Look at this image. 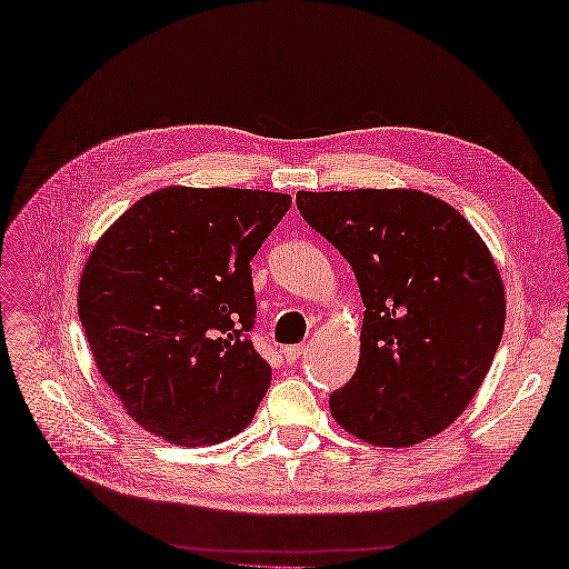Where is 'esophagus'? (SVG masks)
<instances>
[{"mask_svg":"<svg viewBox=\"0 0 569 569\" xmlns=\"http://www.w3.org/2000/svg\"><path fill=\"white\" fill-rule=\"evenodd\" d=\"M303 352H307V345H292V348H284V350H282L287 362H297V359H299Z\"/></svg>","mask_w":569,"mask_h":569,"instance_id":"obj_1","label":"esophagus"}]
</instances>
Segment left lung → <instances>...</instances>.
Instances as JSON below:
<instances>
[{
  "label": "left lung",
  "instance_id": "left-lung-1",
  "mask_svg": "<svg viewBox=\"0 0 569 569\" xmlns=\"http://www.w3.org/2000/svg\"><path fill=\"white\" fill-rule=\"evenodd\" d=\"M297 207L350 262L367 309L332 420L391 449L445 432L502 340L507 299L490 248L449 202L412 188L299 190Z\"/></svg>",
  "mask_w": 569,
  "mask_h": 569
}]
</instances>
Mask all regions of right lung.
I'll return each mask as SVG.
<instances>
[{
    "label": "right lung",
    "mask_w": 569,
    "mask_h": 569,
    "mask_svg": "<svg viewBox=\"0 0 569 569\" xmlns=\"http://www.w3.org/2000/svg\"><path fill=\"white\" fill-rule=\"evenodd\" d=\"M289 207L284 192L169 186L91 248L81 326L103 381L147 432L207 447L251 425L272 379L248 340L251 260Z\"/></svg>",
    "instance_id": "obj_1"
}]
</instances>
